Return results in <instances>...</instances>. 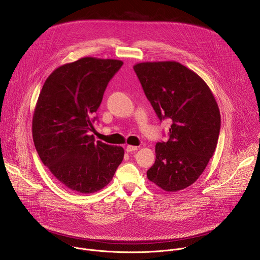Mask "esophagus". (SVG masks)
<instances>
[{
	"instance_id": "obj_1",
	"label": "esophagus",
	"mask_w": 260,
	"mask_h": 260,
	"mask_svg": "<svg viewBox=\"0 0 260 260\" xmlns=\"http://www.w3.org/2000/svg\"><path fill=\"white\" fill-rule=\"evenodd\" d=\"M138 150V147L137 146H133V145H127L126 146V151L127 152H134Z\"/></svg>"
}]
</instances>
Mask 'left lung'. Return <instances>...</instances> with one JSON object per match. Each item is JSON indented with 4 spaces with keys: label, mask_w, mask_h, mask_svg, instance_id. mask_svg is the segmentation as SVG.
<instances>
[{
    "label": "left lung",
    "mask_w": 260,
    "mask_h": 260,
    "mask_svg": "<svg viewBox=\"0 0 260 260\" xmlns=\"http://www.w3.org/2000/svg\"><path fill=\"white\" fill-rule=\"evenodd\" d=\"M143 90L159 120L170 118L168 142L155 146V162L147 178L176 192L190 186L213 156L220 133V112L207 83L177 61L134 66Z\"/></svg>",
    "instance_id": "obj_1"
}]
</instances>
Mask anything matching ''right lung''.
Listing matches in <instances>:
<instances>
[{"instance_id": "1", "label": "right lung", "mask_w": 260, "mask_h": 260, "mask_svg": "<svg viewBox=\"0 0 260 260\" xmlns=\"http://www.w3.org/2000/svg\"><path fill=\"white\" fill-rule=\"evenodd\" d=\"M123 62L82 57L55 69L46 79L32 117V140L42 162L69 189L101 190L112 180L124 150L94 143L91 118L109 81Z\"/></svg>"}]
</instances>
